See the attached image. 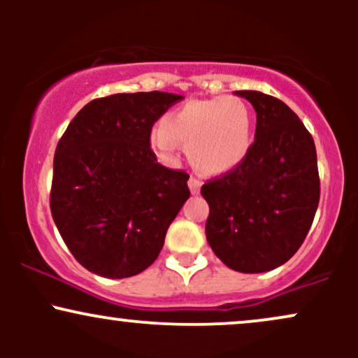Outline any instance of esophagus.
I'll use <instances>...</instances> for the list:
<instances>
[{
    "label": "esophagus",
    "mask_w": 358,
    "mask_h": 358,
    "mask_svg": "<svg viewBox=\"0 0 358 358\" xmlns=\"http://www.w3.org/2000/svg\"><path fill=\"white\" fill-rule=\"evenodd\" d=\"M200 187H202V182L200 180H196L195 176H190V180H188V188H190V192L193 195H196V193L200 192Z\"/></svg>",
    "instance_id": "34e87169"
}]
</instances>
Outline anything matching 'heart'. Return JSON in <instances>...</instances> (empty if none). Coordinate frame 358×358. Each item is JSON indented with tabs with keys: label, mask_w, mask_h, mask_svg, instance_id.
Returning <instances> with one entry per match:
<instances>
[{
	"label": "heart",
	"mask_w": 358,
	"mask_h": 358,
	"mask_svg": "<svg viewBox=\"0 0 358 358\" xmlns=\"http://www.w3.org/2000/svg\"><path fill=\"white\" fill-rule=\"evenodd\" d=\"M150 141L163 158L175 153L176 143H185L196 170L224 175L244 162L252 145L250 110L236 96L188 101L163 117Z\"/></svg>",
	"instance_id": "heart-1"
}]
</instances>
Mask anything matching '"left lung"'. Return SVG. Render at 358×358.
Instances as JSON below:
<instances>
[{"mask_svg": "<svg viewBox=\"0 0 358 358\" xmlns=\"http://www.w3.org/2000/svg\"><path fill=\"white\" fill-rule=\"evenodd\" d=\"M256 109V134L244 162L202 187L205 234L215 256L239 273H266L301 248L320 202L316 148L282 101L239 90Z\"/></svg>", "mask_w": 358, "mask_h": 358, "instance_id": "1", "label": "left lung"}]
</instances>
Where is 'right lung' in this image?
I'll return each mask as SVG.
<instances>
[{"mask_svg":"<svg viewBox=\"0 0 358 358\" xmlns=\"http://www.w3.org/2000/svg\"><path fill=\"white\" fill-rule=\"evenodd\" d=\"M182 99L158 90L94 99L60 138L52 217L90 273L122 279L150 268L190 196L188 173L159 165L150 145L151 127Z\"/></svg>","mask_w":358,"mask_h":358,"instance_id":"right-lung-1","label":"right lung"}]
</instances>
